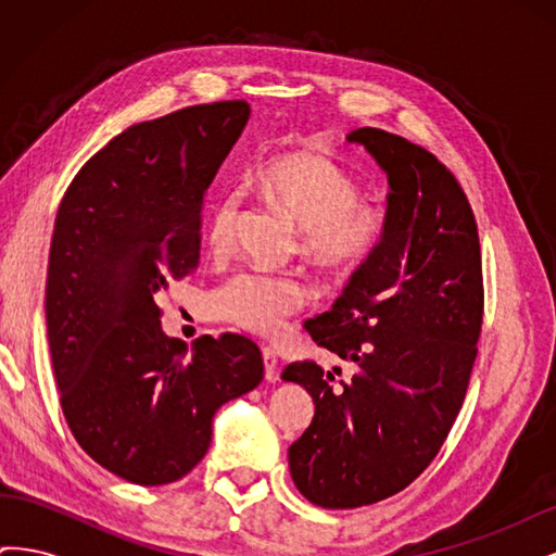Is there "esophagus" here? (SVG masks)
Listing matches in <instances>:
<instances>
[{
  "label": "esophagus",
  "mask_w": 556,
  "mask_h": 556,
  "mask_svg": "<svg viewBox=\"0 0 556 556\" xmlns=\"http://www.w3.org/2000/svg\"><path fill=\"white\" fill-rule=\"evenodd\" d=\"M262 359H264V378L268 382L278 380V357L274 348H262Z\"/></svg>",
  "instance_id": "esophagus-1"
}]
</instances>
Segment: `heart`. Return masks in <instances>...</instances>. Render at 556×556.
<instances>
[{
    "label": "heart",
    "mask_w": 556,
    "mask_h": 556,
    "mask_svg": "<svg viewBox=\"0 0 556 556\" xmlns=\"http://www.w3.org/2000/svg\"><path fill=\"white\" fill-rule=\"evenodd\" d=\"M257 192L268 206L299 227V252L325 274L355 271L378 248L387 217L382 206L359 199V182L333 160L308 153H288L262 166ZM239 204L223 199L206 231L213 257L233 248ZM313 290L294 276L237 271L204 296V311L215 323L248 333H271L285 319L311 304Z\"/></svg>",
    "instance_id": "obj_1"
}]
</instances>
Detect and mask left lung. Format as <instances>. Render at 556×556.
<instances>
[{
	"instance_id": "8db88e82",
	"label": "left lung",
	"mask_w": 556,
	"mask_h": 556,
	"mask_svg": "<svg viewBox=\"0 0 556 556\" xmlns=\"http://www.w3.org/2000/svg\"><path fill=\"white\" fill-rule=\"evenodd\" d=\"M384 172V233L329 313L306 327L317 345L352 362L333 384L315 362L282 371L313 396L311 427L288 450L296 490L315 506L359 508L422 473L457 419L478 355L482 266L473 211L459 182L396 134L362 127Z\"/></svg>"
}]
</instances>
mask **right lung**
Masks as SVG:
<instances>
[{"instance_id": "right-lung-1", "label": "right lung", "mask_w": 556, "mask_h": 556, "mask_svg": "<svg viewBox=\"0 0 556 556\" xmlns=\"http://www.w3.org/2000/svg\"><path fill=\"white\" fill-rule=\"evenodd\" d=\"M250 117L190 106L127 127L66 188L50 241L46 323L62 413L113 476L157 486L204 459L213 417L264 378L245 336L162 331L155 294L199 262L204 194Z\"/></svg>"}]
</instances>
